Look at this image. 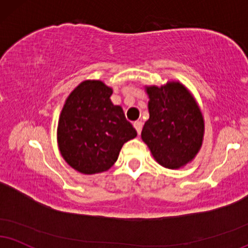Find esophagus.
Masks as SVG:
<instances>
[{
    "label": "esophagus",
    "instance_id": "esophagus-1",
    "mask_svg": "<svg viewBox=\"0 0 248 248\" xmlns=\"http://www.w3.org/2000/svg\"><path fill=\"white\" fill-rule=\"evenodd\" d=\"M133 126H134V129L137 130V133H138V134L141 133V130H142V123H141V122H134Z\"/></svg>",
    "mask_w": 248,
    "mask_h": 248
}]
</instances>
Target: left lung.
<instances>
[{"label": "left lung", "mask_w": 248, "mask_h": 248, "mask_svg": "<svg viewBox=\"0 0 248 248\" xmlns=\"http://www.w3.org/2000/svg\"><path fill=\"white\" fill-rule=\"evenodd\" d=\"M149 118L142 141L154 160L168 169H180L194 160L203 141L204 119L193 94L179 81L145 86Z\"/></svg>", "instance_id": "obj_1"}]
</instances>
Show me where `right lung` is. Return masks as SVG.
<instances>
[{"mask_svg":"<svg viewBox=\"0 0 248 248\" xmlns=\"http://www.w3.org/2000/svg\"><path fill=\"white\" fill-rule=\"evenodd\" d=\"M112 88L101 80H85L64 102L57 125V143L70 167L85 175L109 170L137 131L121 106L112 105Z\"/></svg>","mask_w":248,"mask_h":248,"instance_id":"right-lung-1","label":"right lung"}]
</instances>
